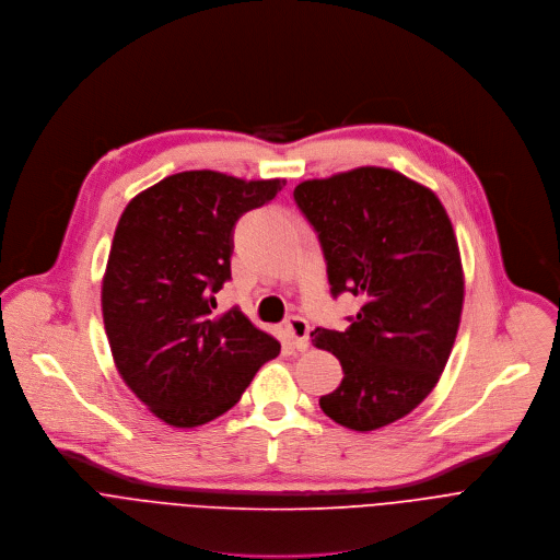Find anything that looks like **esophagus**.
<instances>
[{"mask_svg": "<svg viewBox=\"0 0 560 560\" xmlns=\"http://www.w3.org/2000/svg\"><path fill=\"white\" fill-rule=\"evenodd\" d=\"M284 330H287V338L291 340V345L298 351H306L308 349V322L304 317H289L284 322Z\"/></svg>", "mask_w": 560, "mask_h": 560, "instance_id": "esophagus-1", "label": "esophagus"}]
</instances>
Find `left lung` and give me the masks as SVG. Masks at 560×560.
<instances>
[{"instance_id":"obj_1","label":"left lung","mask_w":560,"mask_h":560,"mask_svg":"<svg viewBox=\"0 0 560 560\" xmlns=\"http://www.w3.org/2000/svg\"><path fill=\"white\" fill-rule=\"evenodd\" d=\"M317 232L330 293L362 295L347 330L315 328L345 377L319 397L326 417L371 432L412 412L436 386L464 308L453 222L425 185L386 167H355L293 189Z\"/></svg>"}]
</instances>
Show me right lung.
<instances>
[{"instance_id":"1","label":"right lung","mask_w":560,"mask_h":560,"mask_svg":"<svg viewBox=\"0 0 560 560\" xmlns=\"http://www.w3.org/2000/svg\"><path fill=\"white\" fill-rule=\"evenodd\" d=\"M284 185L191 170L137 194L119 218L101 284L105 335L121 380L167 425L228 412L280 353L241 308H211L232 278L236 220Z\"/></svg>"}]
</instances>
